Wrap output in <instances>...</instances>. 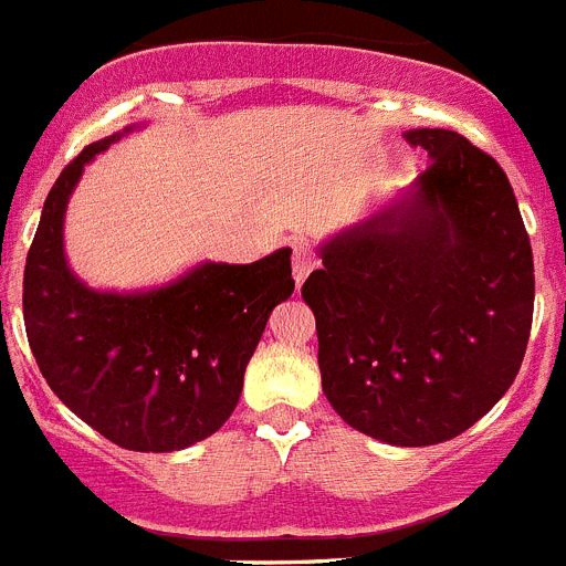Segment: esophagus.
I'll return each instance as SVG.
<instances>
[{
  "label": "esophagus",
  "mask_w": 566,
  "mask_h": 566,
  "mask_svg": "<svg viewBox=\"0 0 566 566\" xmlns=\"http://www.w3.org/2000/svg\"><path fill=\"white\" fill-rule=\"evenodd\" d=\"M315 264H318V259H315L313 248H307L304 242H295V245H293V279H295V284H302L304 279L310 276V271H313Z\"/></svg>",
  "instance_id": "obj_1"
}]
</instances>
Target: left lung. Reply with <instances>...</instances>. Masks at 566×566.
<instances>
[{
	"label": "left lung",
	"instance_id": "8db88e82",
	"mask_svg": "<svg viewBox=\"0 0 566 566\" xmlns=\"http://www.w3.org/2000/svg\"><path fill=\"white\" fill-rule=\"evenodd\" d=\"M406 140L429 169L409 197L329 239L302 295L340 420L389 446H434L511 389L536 279L502 166L451 129Z\"/></svg>",
	"mask_w": 566,
	"mask_h": 566
}]
</instances>
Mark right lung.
Returning <instances> with one entry per match:
<instances>
[{"instance_id":"obj_1","label":"right lung","mask_w":566,"mask_h":566,"mask_svg":"<svg viewBox=\"0 0 566 566\" xmlns=\"http://www.w3.org/2000/svg\"><path fill=\"white\" fill-rule=\"evenodd\" d=\"M118 137L86 146L50 188L24 264V329L61 403L115 446L163 454L231 417L264 324L295 282L290 248L253 264L206 262L146 293H101L75 279L64 259L67 200Z\"/></svg>"}]
</instances>
